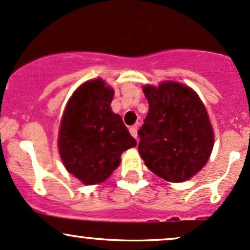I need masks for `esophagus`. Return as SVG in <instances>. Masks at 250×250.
Wrapping results in <instances>:
<instances>
[{
	"label": "esophagus",
	"instance_id": "1",
	"mask_svg": "<svg viewBox=\"0 0 250 250\" xmlns=\"http://www.w3.org/2000/svg\"><path fill=\"white\" fill-rule=\"evenodd\" d=\"M137 130H138L137 125H133V126H131L130 128H128V131H130V133H131V135H132L135 138H137Z\"/></svg>",
	"mask_w": 250,
	"mask_h": 250
}]
</instances>
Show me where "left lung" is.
<instances>
[{
	"instance_id": "left-lung-1",
	"label": "left lung",
	"mask_w": 250,
	"mask_h": 250,
	"mask_svg": "<svg viewBox=\"0 0 250 250\" xmlns=\"http://www.w3.org/2000/svg\"><path fill=\"white\" fill-rule=\"evenodd\" d=\"M143 92L149 112L138 131L141 158L165 181H188L201 171L214 144L205 104L191 87L177 82L146 85Z\"/></svg>"
}]
</instances>
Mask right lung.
Returning a JSON list of instances; mask_svg holds the SVG:
<instances>
[{"instance_id":"obj_1","label":"right lung","mask_w":250,"mask_h":250,"mask_svg":"<svg viewBox=\"0 0 250 250\" xmlns=\"http://www.w3.org/2000/svg\"><path fill=\"white\" fill-rule=\"evenodd\" d=\"M114 90L102 79L82 84L61 119L59 151L63 166L86 185L104 182L120 164V156L136 146L120 115L110 108Z\"/></svg>"}]
</instances>
